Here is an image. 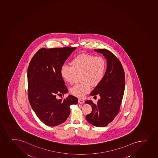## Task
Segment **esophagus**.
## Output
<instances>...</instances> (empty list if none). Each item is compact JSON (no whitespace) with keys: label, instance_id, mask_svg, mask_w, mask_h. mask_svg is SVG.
<instances>
[{"label":"esophagus","instance_id":"1","mask_svg":"<svg viewBox=\"0 0 158 158\" xmlns=\"http://www.w3.org/2000/svg\"><path fill=\"white\" fill-rule=\"evenodd\" d=\"M78 103L80 104H83L84 103V101L83 100L81 99H78Z\"/></svg>","mask_w":158,"mask_h":158}]
</instances>
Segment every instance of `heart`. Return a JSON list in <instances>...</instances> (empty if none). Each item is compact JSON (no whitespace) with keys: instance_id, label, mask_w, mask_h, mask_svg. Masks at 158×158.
Listing matches in <instances>:
<instances>
[{"instance_id":"b5f03b06","label":"heart","mask_w":158,"mask_h":158,"mask_svg":"<svg viewBox=\"0 0 158 158\" xmlns=\"http://www.w3.org/2000/svg\"><path fill=\"white\" fill-rule=\"evenodd\" d=\"M71 63L72 66L62 65L61 75L65 82L72 83L75 74L81 73V81L84 83L74 85L70 91L74 96L83 98L90 90V84L96 86L103 79L106 69V61L102 56L81 54L75 56Z\"/></svg>"}]
</instances>
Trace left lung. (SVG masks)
<instances>
[{
  "label": "left lung",
  "instance_id": "obj_1",
  "mask_svg": "<svg viewBox=\"0 0 158 158\" xmlns=\"http://www.w3.org/2000/svg\"><path fill=\"white\" fill-rule=\"evenodd\" d=\"M102 53L106 60V70L103 78L90 95H99L96 104L91 100L85 103L92 107L91 113L86 116L87 121L97 127H105L111 122L120 111L125 88V73L120 60L105 49H94Z\"/></svg>",
  "mask_w": 158,
  "mask_h": 158
}]
</instances>
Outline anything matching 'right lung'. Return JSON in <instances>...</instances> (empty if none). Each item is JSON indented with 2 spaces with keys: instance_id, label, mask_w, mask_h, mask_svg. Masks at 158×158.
Wrapping results in <instances>:
<instances>
[{
  "instance_id": "add662e5",
  "label": "right lung",
  "mask_w": 158,
  "mask_h": 158,
  "mask_svg": "<svg viewBox=\"0 0 158 158\" xmlns=\"http://www.w3.org/2000/svg\"><path fill=\"white\" fill-rule=\"evenodd\" d=\"M76 47L42 48L31 60L27 69L28 97L30 105L38 118L47 126H56L67 120L70 106L78 103L77 97L69 95L60 70Z\"/></svg>"
}]
</instances>
